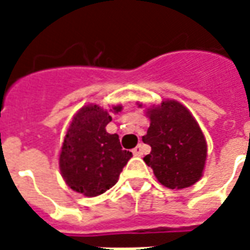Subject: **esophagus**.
Here are the masks:
<instances>
[{
	"label": "esophagus",
	"instance_id": "34e87169",
	"mask_svg": "<svg viewBox=\"0 0 250 250\" xmlns=\"http://www.w3.org/2000/svg\"><path fill=\"white\" fill-rule=\"evenodd\" d=\"M143 152H145V148H143L142 145H138V146L132 150V154H134L135 157H142V155H143Z\"/></svg>",
	"mask_w": 250,
	"mask_h": 250
}]
</instances>
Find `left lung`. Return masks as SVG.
<instances>
[{
    "instance_id": "left-lung-1",
    "label": "left lung",
    "mask_w": 250,
    "mask_h": 250,
    "mask_svg": "<svg viewBox=\"0 0 250 250\" xmlns=\"http://www.w3.org/2000/svg\"><path fill=\"white\" fill-rule=\"evenodd\" d=\"M150 127L142 141L151 146L143 158L157 179L168 188H185L198 182L208 146L197 120L186 107L166 100L147 109Z\"/></svg>"
}]
</instances>
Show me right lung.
Masks as SVG:
<instances>
[{"label":"right lung","mask_w":250,"mask_h":250,"mask_svg":"<svg viewBox=\"0 0 250 250\" xmlns=\"http://www.w3.org/2000/svg\"><path fill=\"white\" fill-rule=\"evenodd\" d=\"M118 112L122 107H115ZM112 120L96 104L83 107L72 119L60 152V171L66 185L85 197H96L112 188L132 152L123 150L119 135L108 134Z\"/></svg>","instance_id":"right-lung-1"}]
</instances>
